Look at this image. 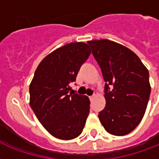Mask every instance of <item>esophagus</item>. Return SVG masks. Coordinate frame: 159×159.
<instances>
[{
  "label": "esophagus",
  "mask_w": 159,
  "mask_h": 159,
  "mask_svg": "<svg viewBox=\"0 0 159 159\" xmlns=\"http://www.w3.org/2000/svg\"><path fill=\"white\" fill-rule=\"evenodd\" d=\"M95 97H96V94H94V95L91 96V97H90V99H91V100H92V99H94Z\"/></svg>",
  "instance_id": "1"
}]
</instances>
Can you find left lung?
<instances>
[{"label": "left lung", "instance_id": "obj_1", "mask_svg": "<svg viewBox=\"0 0 159 159\" xmlns=\"http://www.w3.org/2000/svg\"><path fill=\"white\" fill-rule=\"evenodd\" d=\"M87 43L106 82V106L98 118L110 134L127 135L140 124L148 106L151 93L148 68L135 53L119 43L104 39Z\"/></svg>", "mask_w": 159, "mask_h": 159}]
</instances>
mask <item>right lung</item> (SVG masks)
Wrapping results in <instances>:
<instances>
[{"label":"right lung","instance_id":"1","mask_svg":"<svg viewBox=\"0 0 159 159\" xmlns=\"http://www.w3.org/2000/svg\"><path fill=\"white\" fill-rule=\"evenodd\" d=\"M86 43L72 42L46 56L30 85V104L40 123L61 140L78 137L90 113L86 96L72 92L80 68L91 55Z\"/></svg>","mask_w":159,"mask_h":159}]
</instances>
